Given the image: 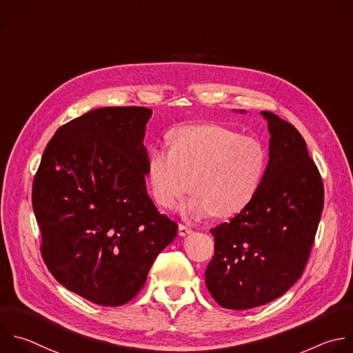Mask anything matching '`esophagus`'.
Listing matches in <instances>:
<instances>
[{
  "label": "esophagus",
  "mask_w": 353,
  "mask_h": 353,
  "mask_svg": "<svg viewBox=\"0 0 353 353\" xmlns=\"http://www.w3.org/2000/svg\"><path fill=\"white\" fill-rule=\"evenodd\" d=\"M192 230L188 227V225H184V224H179V234L181 237L187 236V234H190Z\"/></svg>",
  "instance_id": "esophagus-1"
}]
</instances>
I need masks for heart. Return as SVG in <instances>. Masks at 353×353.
<instances>
[{"label":"heart","instance_id":"obj_1","mask_svg":"<svg viewBox=\"0 0 353 353\" xmlns=\"http://www.w3.org/2000/svg\"><path fill=\"white\" fill-rule=\"evenodd\" d=\"M169 150L155 148L148 159L154 199L174 208L190 191L183 210L192 219L230 217L247 208L259 191L268 166L261 140L220 125H194L168 136Z\"/></svg>","mask_w":353,"mask_h":353}]
</instances>
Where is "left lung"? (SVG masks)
<instances>
[{
    "label": "left lung",
    "mask_w": 353,
    "mask_h": 353,
    "mask_svg": "<svg viewBox=\"0 0 353 353\" xmlns=\"http://www.w3.org/2000/svg\"><path fill=\"white\" fill-rule=\"evenodd\" d=\"M269 163L251 203L210 228L214 255L205 272L213 299L225 309L269 303L302 276L324 205L323 180L301 133L273 112Z\"/></svg>",
    "instance_id": "left-lung-1"
}]
</instances>
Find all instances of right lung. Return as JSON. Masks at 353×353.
<instances>
[{
  "instance_id": "add662e5",
  "label": "right lung",
  "mask_w": 353,
  "mask_h": 353,
  "mask_svg": "<svg viewBox=\"0 0 353 353\" xmlns=\"http://www.w3.org/2000/svg\"><path fill=\"white\" fill-rule=\"evenodd\" d=\"M152 110L108 106L61 126L33 180L41 255L69 291L102 306L133 299L177 223L147 194Z\"/></svg>"
}]
</instances>
